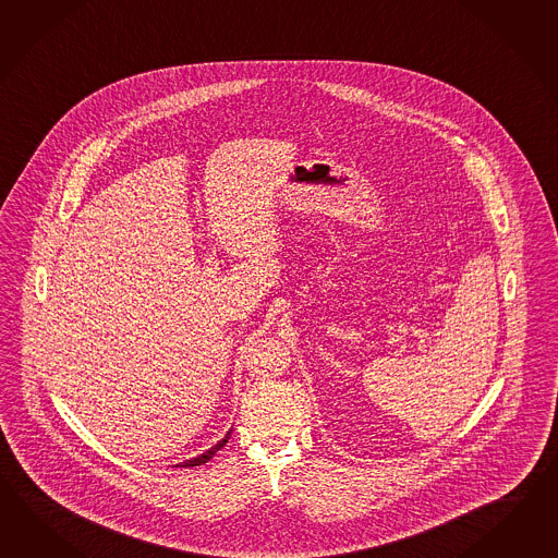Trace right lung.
I'll return each mask as SVG.
<instances>
[{
	"instance_id": "add662e5",
	"label": "right lung",
	"mask_w": 558,
	"mask_h": 558,
	"mask_svg": "<svg viewBox=\"0 0 558 558\" xmlns=\"http://www.w3.org/2000/svg\"><path fill=\"white\" fill-rule=\"evenodd\" d=\"M230 434H232V428L226 433V436H223L220 442H216V445L211 446V448H208L206 452H202V454L196 457V459L184 460V462H180V464H175V466H178V469H190V466H199V464H206V462H208V460H210L211 457H214V454H216V452H218V450H220V448H222V446L228 442Z\"/></svg>"
}]
</instances>
